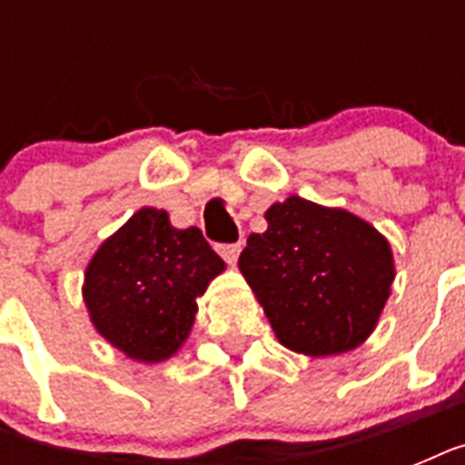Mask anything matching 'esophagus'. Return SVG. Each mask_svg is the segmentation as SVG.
<instances>
[{
  "mask_svg": "<svg viewBox=\"0 0 465 465\" xmlns=\"http://www.w3.org/2000/svg\"><path fill=\"white\" fill-rule=\"evenodd\" d=\"M217 253L222 255L226 262H236V258H239L241 253V243H219Z\"/></svg>",
  "mask_w": 465,
  "mask_h": 465,
  "instance_id": "34e87169",
  "label": "esophagus"
}]
</instances>
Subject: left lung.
I'll return each instance as SVG.
<instances>
[{"label": "left lung", "instance_id": "8db88e82", "mask_svg": "<svg viewBox=\"0 0 465 465\" xmlns=\"http://www.w3.org/2000/svg\"><path fill=\"white\" fill-rule=\"evenodd\" d=\"M251 233L241 275L277 340L309 357L350 352L371 335L396 277L389 241L364 219L292 195Z\"/></svg>", "mask_w": 465, "mask_h": 465}]
</instances>
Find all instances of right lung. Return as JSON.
Here are the masks:
<instances>
[{"label":"right lung","instance_id":"obj_1","mask_svg":"<svg viewBox=\"0 0 465 465\" xmlns=\"http://www.w3.org/2000/svg\"><path fill=\"white\" fill-rule=\"evenodd\" d=\"M224 261L197 226L175 229L142 207L101 243L84 277L91 323L130 360L154 364L181 350L195 323L197 297Z\"/></svg>","mask_w":465,"mask_h":465}]
</instances>
